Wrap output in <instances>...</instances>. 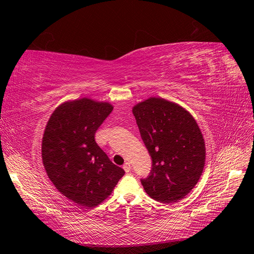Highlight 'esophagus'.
Wrapping results in <instances>:
<instances>
[{
  "instance_id": "esophagus-1",
  "label": "esophagus",
  "mask_w": 254,
  "mask_h": 254,
  "mask_svg": "<svg viewBox=\"0 0 254 254\" xmlns=\"http://www.w3.org/2000/svg\"><path fill=\"white\" fill-rule=\"evenodd\" d=\"M123 168H124L126 173H129L130 170H131V166H130V163H129V162H126L124 165H123Z\"/></svg>"
}]
</instances>
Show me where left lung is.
<instances>
[{
    "label": "left lung",
    "instance_id": "8db88e82",
    "mask_svg": "<svg viewBox=\"0 0 254 254\" xmlns=\"http://www.w3.org/2000/svg\"><path fill=\"white\" fill-rule=\"evenodd\" d=\"M132 113L152 159L141 183L149 197L172 203L196 186L205 162L202 133L190 113L164 98L150 97L136 104Z\"/></svg>",
    "mask_w": 254,
    "mask_h": 254
}]
</instances>
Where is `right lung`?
Here are the masks:
<instances>
[{
  "label": "right lung",
  "instance_id": "right-lung-1",
  "mask_svg": "<svg viewBox=\"0 0 254 254\" xmlns=\"http://www.w3.org/2000/svg\"><path fill=\"white\" fill-rule=\"evenodd\" d=\"M113 110L109 103L83 97L53 112L42 139V161L61 194L81 207H94L111 195L124 176L95 142L98 127Z\"/></svg>",
  "mask_w": 254,
  "mask_h": 254
}]
</instances>
